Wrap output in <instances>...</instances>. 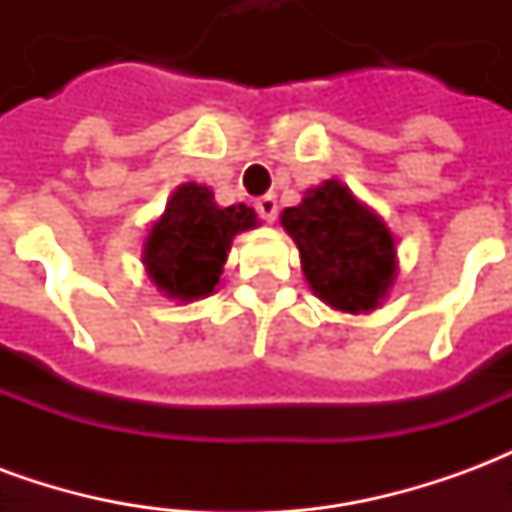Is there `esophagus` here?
I'll use <instances>...</instances> for the list:
<instances>
[{"instance_id":"34e87169","label":"esophagus","mask_w":512,"mask_h":512,"mask_svg":"<svg viewBox=\"0 0 512 512\" xmlns=\"http://www.w3.org/2000/svg\"><path fill=\"white\" fill-rule=\"evenodd\" d=\"M255 208L263 222L274 224V219H277V197H274V194H263V197H257Z\"/></svg>"}]
</instances>
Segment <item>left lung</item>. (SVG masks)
Instances as JSON below:
<instances>
[{"label": "left lung", "instance_id": "left-lung-1", "mask_svg": "<svg viewBox=\"0 0 512 512\" xmlns=\"http://www.w3.org/2000/svg\"><path fill=\"white\" fill-rule=\"evenodd\" d=\"M282 227L296 241L312 293L340 312L376 310L397 277V249L389 227L340 180L307 189L296 208L282 211Z\"/></svg>", "mask_w": 512, "mask_h": 512}]
</instances>
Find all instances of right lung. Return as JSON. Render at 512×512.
Wrapping results in <instances>:
<instances>
[{
	"label": "right lung",
	"mask_w": 512,
	"mask_h": 512,
	"mask_svg": "<svg viewBox=\"0 0 512 512\" xmlns=\"http://www.w3.org/2000/svg\"><path fill=\"white\" fill-rule=\"evenodd\" d=\"M257 224L244 202L219 208L208 186L183 183L145 238L147 277L167 299H205L219 285L235 235Z\"/></svg>",
	"instance_id": "add662e5"
}]
</instances>
